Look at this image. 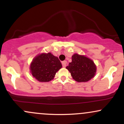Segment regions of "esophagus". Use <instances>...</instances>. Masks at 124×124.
<instances>
[{
    "instance_id": "esophagus-1",
    "label": "esophagus",
    "mask_w": 124,
    "mask_h": 124,
    "mask_svg": "<svg viewBox=\"0 0 124 124\" xmlns=\"http://www.w3.org/2000/svg\"><path fill=\"white\" fill-rule=\"evenodd\" d=\"M62 66H63V67H65V66H66L67 61H62Z\"/></svg>"
}]
</instances>
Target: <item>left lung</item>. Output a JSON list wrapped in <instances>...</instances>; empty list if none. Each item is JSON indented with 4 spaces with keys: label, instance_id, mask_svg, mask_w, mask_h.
Segmentation results:
<instances>
[{
    "label": "left lung",
    "instance_id": "obj_1",
    "mask_svg": "<svg viewBox=\"0 0 124 124\" xmlns=\"http://www.w3.org/2000/svg\"><path fill=\"white\" fill-rule=\"evenodd\" d=\"M66 68L73 79L78 82H86L95 76L96 66L92 59L84 55L75 54L72 62Z\"/></svg>",
    "mask_w": 124,
    "mask_h": 124
}]
</instances>
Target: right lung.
I'll return each mask as SVG.
<instances>
[{
  "instance_id": "add662e5",
  "label": "right lung",
  "mask_w": 124,
  "mask_h": 124,
  "mask_svg": "<svg viewBox=\"0 0 124 124\" xmlns=\"http://www.w3.org/2000/svg\"><path fill=\"white\" fill-rule=\"evenodd\" d=\"M58 57L49 52L38 55L30 65L31 75L38 81L48 82L54 79L55 74L62 68Z\"/></svg>"
}]
</instances>
